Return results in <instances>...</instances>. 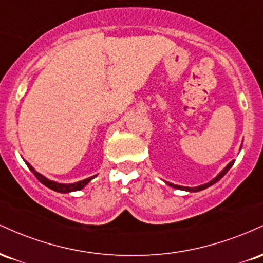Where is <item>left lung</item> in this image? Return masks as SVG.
I'll use <instances>...</instances> for the list:
<instances>
[{
  "instance_id": "1",
  "label": "left lung",
  "mask_w": 263,
  "mask_h": 263,
  "mask_svg": "<svg viewBox=\"0 0 263 263\" xmlns=\"http://www.w3.org/2000/svg\"><path fill=\"white\" fill-rule=\"evenodd\" d=\"M232 164H234V161L232 162H230L229 163L228 165H226V167L224 168V170H222L221 172H220V173L218 174V176H216L215 178H214L213 180H211V182H209V183H206V184H203V185H199V186H195V188H189V186H180V185H176V184H172V183H167L168 185H171V186H173V188H176V189H180V190H186V192H199V190H203V189H206L208 186H210V185H213V184H215L216 182H218V180H220L221 179L222 177L225 176L226 173H228V171L230 170V168L232 167Z\"/></svg>"
}]
</instances>
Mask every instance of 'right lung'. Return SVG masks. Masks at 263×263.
I'll use <instances>...</instances> for the list:
<instances>
[{
  "instance_id": "add662e5",
  "label": "right lung",
  "mask_w": 263,
  "mask_h": 263,
  "mask_svg": "<svg viewBox=\"0 0 263 263\" xmlns=\"http://www.w3.org/2000/svg\"><path fill=\"white\" fill-rule=\"evenodd\" d=\"M26 164L28 165V168H29V170H31V172H32L33 174H34L35 178H37L39 182H41L42 184H44V185L48 186V188H49V189L55 190V192H59V193H70V192H75V190L83 189L84 186H85L86 184L90 182V180L95 178V176H93V177L86 178V179H84V180H80V182H78V183L62 184V183H57V182H53V180L47 179V178L42 176V174H39L38 172H35L34 168H33L32 165L29 164V163L26 162Z\"/></svg>"
}]
</instances>
